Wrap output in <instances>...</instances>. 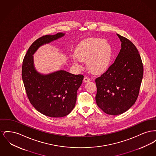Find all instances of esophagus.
Listing matches in <instances>:
<instances>
[{
	"label": "esophagus",
	"mask_w": 156,
	"mask_h": 156,
	"mask_svg": "<svg viewBox=\"0 0 156 156\" xmlns=\"http://www.w3.org/2000/svg\"><path fill=\"white\" fill-rule=\"evenodd\" d=\"M90 81V79L88 77H85L83 78V82H88Z\"/></svg>",
	"instance_id": "obj_1"
}]
</instances>
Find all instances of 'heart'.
Segmentation results:
<instances>
[{"instance_id":"1","label":"heart","mask_w":156,"mask_h":156,"mask_svg":"<svg viewBox=\"0 0 156 156\" xmlns=\"http://www.w3.org/2000/svg\"><path fill=\"white\" fill-rule=\"evenodd\" d=\"M75 54L71 57V60L75 66H80L81 61H87V67L91 72L99 74L109 67L112 48L106 40L99 38H89L78 45Z\"/></svg>"}]
</instances>
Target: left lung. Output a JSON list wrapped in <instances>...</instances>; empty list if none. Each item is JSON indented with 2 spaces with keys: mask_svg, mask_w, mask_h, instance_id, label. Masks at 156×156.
<instances>
[{
  "mask_svg": "<svg viewBox=\"0 0 156 156\" xmlns=\"http://www.w3.org/2000/svg\"><path fill=\"white\" fill-rule=\"evenodd\" d=\"M117 36L121 49L114 63L95 80L97 105L108 115H118L133 105L139 93L143 75L141 57L127 38Z\"/></svg>",
  "mask_w": 156,
  "mask_h": 156,
  "instance_id": "obj_1",
  "label": "left lung"
}]
</instances>
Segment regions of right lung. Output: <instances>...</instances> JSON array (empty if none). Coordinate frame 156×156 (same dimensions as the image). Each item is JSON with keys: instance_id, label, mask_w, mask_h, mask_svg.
I'll list each match as a JSON object with an SVG mask.
<instances>
[{"instance_id": "add662e5", "label": "right lung", "mask_w": 156, "mask_h": 156, "mask_svg": "<svg viewBox=\"0 0 156 156\" xmlns=\"http://www.w3.org/2000/svg\"><path fill=\"white\" fill-rule=\"evenodd\" d=\"M66 33L46 35L31 45L23 62V81L30 103L41 113L51 118H61L73 111L76 101V92L83 76L58 70L47 74L38 72L33 55L37 50L61 37Z\"/></svg>"}]
</instances>
